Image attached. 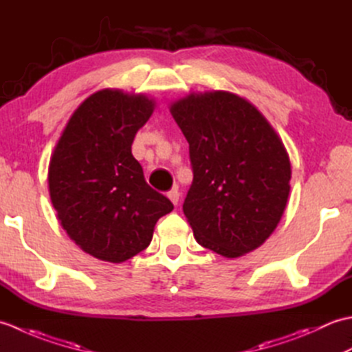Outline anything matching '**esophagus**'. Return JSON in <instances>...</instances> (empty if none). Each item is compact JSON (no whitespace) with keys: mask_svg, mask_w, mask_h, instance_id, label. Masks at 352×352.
Listing matches in <instances>:
<instances>
[{"mask_svg":"<svg viewBox=\"0 0 352 352\" xmlns=\"http://www.w3.org/2000/svg\"><path fill=\"white\" fill-rule=\"evenodd\" d=\"M168 198L170 199V203L177 206L178 204V199H180V192H178V189H172L168 192Z\"/></svg>","mask_w":352,"mask_h":352,"instance_id":"obj_1","label":"esophagus"}]
</instances>
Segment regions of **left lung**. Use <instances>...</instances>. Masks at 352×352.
Returning a JSON list of instances; mask_svg holds the SVG:
<instances>
[{
	"mask_svg": "<svg viewBox=\"0 0 352 352\" xmlns=\"http://www.w3.org/2000/svg\"><path fill=\"white\" fill-rule=\"evenodd\" d=\"M189 142L193 182L183 212L197 242L242 257L278 227L292 164L281 138L248 100L227 91L190 92L169 104Z\"/></svg>",
	"mask_w": 352,
	"mask_h": 352,
	"instance_id": "left-lung-1",
	"label": "left lung"
}]
</instances>
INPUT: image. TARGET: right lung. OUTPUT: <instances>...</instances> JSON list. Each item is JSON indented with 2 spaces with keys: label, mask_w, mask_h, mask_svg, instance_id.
Returning a JSON list of instances; mask_svg holds the SVG:
<instances>
[{
  "label": "right lung",
  "mask_w": 352,
  "mask_h": 352,
  "mask_svg": "<svg viewBox=\"0 0 352 352\" xmlns=\"http://www.w3.org/2000/svg\"><path fill=\"white\" fill-rule=\"evenodd\" d=\"M154 109L145 94L101 89L74 110L51 154L48 189L57 219L95 258L122 263L134 257L174 208L146 184L131 154Z\"/></svg>",
  "instance_id": "right-lung-1"
}]
</instances>
